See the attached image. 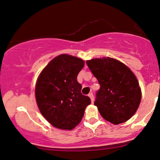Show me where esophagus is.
I'll list each match as a JSON object with an SVG mask.
<instances>
[{"instance_id":"obj_1","label":"esophagus","mask_w":160,"mask_h":160,"mask_svg":"<svg viewBox=\"0 0 160 160\" xmlns=\"http://www.w3.org/2000/svg\"><path fill=\"white\" fill-rule=\"evenodd\" d=\"M89 97L90 98V99H91V101H92V102H94V100H95V98H94V95L92 93H89Z\"/></svg>"}]
</instances>
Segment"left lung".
Returning a JSON list of instances; mask_svg holds the SVG:
<instances>
[{"label":"left lung","mask_w":160,"mask_h":160,"mask_svg":"<svg viewBox=\"0 0 160 160\" xmlns=\"http://www.w3.org/2000/svg\"><path fill=\"white\" fill-rule=\"evenodd\" d=\"M86 62L100 86L94 103L100 115L114 124L130 119L141 100L135 74L124 63L111 58L92 59Z\"/></svg>","instance_id":"8db88e82"}]
</instances>
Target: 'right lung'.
Wrapping results in <instances>:
<instances>
[{
    "label": "right lung",
    "instance_id": "obj_1",
    "mask_svg": "<svg viewBox=\"0 0 160 160\" xmlns=\"http://www.w3.org/2000/svg\"><path fill=\"white\" fill-rule=\"evenodd\" d=\"M84 60L60 54L41 71L36 85V99L43 117L52 126L71 130L82 121L86 107L91 103L81 92L77 76Z\"/></svg>",
    "mask_w": 160,
    "mask_h": 160
}]
</instances>
